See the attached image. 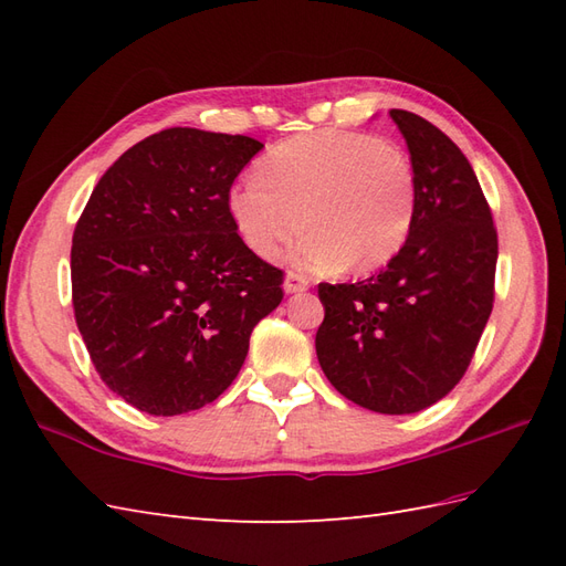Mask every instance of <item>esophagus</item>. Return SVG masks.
Returning <instances> with one entry per match:
<instances>
[{
    "label": "esophagus",
    "instance_id": "34e87169",
    "mask_svg": "<svg viewBox=\"0 0 566 566\" xmlns=\"http://www.w3.org/2000/svg\"><path fill=\"white\" fill-rule=\"evenodd\" d=\"M308 286H311V282H308L306 274H302V272H290V274H286V280H284V292L286 294L306 292Z\"/></svg>",
    "mask_w": 566,
    "mask_h": 566
}]
</instances>
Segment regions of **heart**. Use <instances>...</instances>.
I'll use <instances>...</instances> for the list:
<instances>
[{"label":"heart","instance_id":"1","mask_svg":"<svg viewBox=\"0 0 566 566\" xmlns=\"http://www.w3.org/2000/svg\"><path fill=\"white\" fill-rule=\"evenodd\" d=\"M228 209L262 258H274L306 223L311 233L296 250L306 268L375 270L411 233L416 179L394 143L323 128L270 148L258 175L231 187Z\"/></svg>","mask_w":566,"mask_h":566}]
</instances>
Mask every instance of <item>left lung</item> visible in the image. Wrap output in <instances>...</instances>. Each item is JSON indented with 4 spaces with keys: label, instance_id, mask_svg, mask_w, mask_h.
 Returning a JSON list of instances; mask_svg holds the SVG:
<instances>
[{
    "label": "left lung",
    "instance_id": "obj_1",
    "mask_svg": "<svg viewBox=\"0 0 566 566\" xmlns=\"http://www.w3.org/2000/svg\"><path fill=\"white\" fill-rule=\"evenodd\" d=\"M389 116L411 153V233L369 280L318 284L316 355L345 399L403 416L448 396L472 363L494 308L499 235L462 150L426 118Z\"/></svg>",
    "mask_w": 566,
    "mask_h": 566
}]
</instances>
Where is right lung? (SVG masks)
Returning a JSON list of instances; mask_svg holds the SVG:
<instances>
[{
	"instance_id": "add662e5",
	"label": "right lung",
	"mask_w": 566,
	"mask_h": 566,
	"mask_svg": "<svg viewBox=\"0 0 566 566\" xmlns=\"http://www.w3.org/2000/svg\"><path fill=\"white\" fill-rule=\"evenodd\" d=\"M248 136L165 128L94 187L72 233V308L94 369L150 416L219 399L250 333L284 298V272L252 252L228 209Z\"/></svg>"
}]
</instances>
